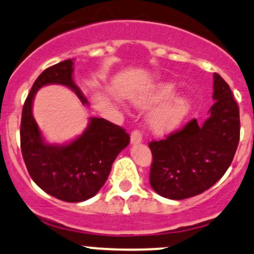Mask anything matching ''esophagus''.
I'll return each mask as SVG.
<instances>
[{"mask_svg": "<svg viewBox=\"0 0 254 254\" xmlns=\"http://www.w3.org/2000/svg\"><path fill=\"white\" fill-rule=\"evenodd\" d=\"M130 141L131 143H140L142 141V135L139 130H134L131 132V136H130Z\"/></svg>", "mask_w": 254, "mask_h": 254, "instance_id": "1", "label": "esophagus"}]
</instances>
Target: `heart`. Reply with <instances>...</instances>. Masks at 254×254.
Instances as JSON below:
<instances>
[{"mask_svg":"<svg viewBox=\"0 0 254 254\" xmlns=\"http://www.w3.org/2000/svg\"><path fill=\"white\" fill-rule=\"evenodd\" d=\"M175 89L176 87L172 82H161L140 93L134 99V103L140 108H148L172 96ZM189 107L190 104L188 98L184 96L173 97L151 112L147 120L148 127L156 134H166L172 131L187 117Z\"/></svg>","mask_w":254,"mask_h":254,"instance_id":"1","label":"heart"}]
</instances>
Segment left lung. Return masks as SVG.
<instances>
[{"label":"left lung","mask_w":254,"mask_h":254,"mask_svg":"<svg viewBox=\"0 0 254 254\" xmlns=\"http://www.w3.org/2000/svg\"><path fill=\"white\" fill-rule=\"evenodd\" d=\"M210 117L196 119L165 140L151 141L150 184L161 196L182 200L214 186L231 165L240 141V111L231 88L214 73Z\"/></svg>","instance_id":"8db88e82"}]
</instances>
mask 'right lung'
I'll list each match as a JSON object with an SVG mask.
<instances>
[{
  "instance_id": "right-lung-1",
  "label": "right lung",
  "mask_w": 254,
  "mask_h": 254,
  "mask_svg": "<svg viewBox=\"0 0 254 254\" xmlns=\"http://www.w3.org/2000/svg\"><path fill=\"white\" fill-rule=\"evenodd\" d=\"M73 61L50 66L35 79L24 102L20 122V150L33 181L45 193L78 203L92 198L104 186L112 165L130 142L122 127L103 118H91L83 134L66 145H50L43 139L32 113L33 99L45 84H64L72 89L83 104H88L72 78Z\"/></svg>"
}]
</instances>
